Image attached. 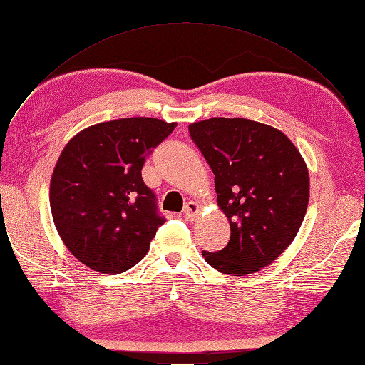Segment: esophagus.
I'll return each mask as SVG.
<instances>
[{
  "instance_id": "1",
  "label": "esophagus",
  "mask_w": 365,
  "mask_h": 365,
  "mask_svg": "<svg viewBox=\"0 0 365 365\" xmlns=\"http://www.w3.org/2000/svg\"><path fill=\"white\" fill-rule=\"evenodd\" d=\"M199 212H200L199 203H195V202H188V203L185 205V208H183V216H185V219H188V220H195V217L199 216Z\"/></svg>"
}]
</instances>
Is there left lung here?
<instances>
[{
  "instance_id": "obj_1",
  "label": "left lung",
  "mask_w": 365,
  "mask_h": 365,
  "mask_svg": "<svg viewBox=\"0 0 365 365\" xmlns=\"http://www.w3.org/2000/svg\"><path fill=\"white\" fill-rule=\"evenodd\" d=\"M214 173L217 205L230 220L228 245L205 260L223 274L269 265L292 244L307 212L310 179L301 153L279 129L214 117L188 126Z\"/></svg>"
}]
</instances>
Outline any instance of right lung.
I'll return each mask as SVG.
<instances>
[{"mask_svg": "<svg viewBox=\"0 0 365 365\" xmlns=\"http://www.w3.org/2000/svg\"><path fill=\"white\" fill-rule=\"evenodd\" d=\"M177 123L105 121L64 146L51 179V211L64 245L93 272L118 274L142 260L165 217L142 179L146 155Z\"/></svg>", "mask_w": 365, "mask_h": 365, "instance_id": "add662e5", "label": "right lung"}]
</instances>
